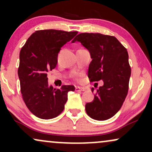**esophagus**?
Wrapping results in <instances>:
<instances>
[{
    "mask_svg": "<svg viewBox=\"0 0 152 152\" xmlns=\"http://www.w3.org/2000/svg\"><path fill=\"white\" fill-rule=\"evenodd\" d=\"M76 91H84L85 88L83 87H79V86H76V88H75Z\"/></svg>",
    "mask_w": 152,
    "mask_h": 152,
    "instance_id": "1",
    "label": "esophagus"
}]
</instances>
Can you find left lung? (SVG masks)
I'll return each mask as SVG.
<instances>
[{"label":"left lung","instance_id":"8db88e82","mask_svg":"<svg viewBox=\"0 0 152 152\" xmlns=\"http://www.w3.org/2000/svg\"><path fill=\"white\" fill-rule=\"evenodd\" d=\"M90 52L88 76L90 81L103 80L94 101L85 109L91 118L104 121L114 116L121 109L129 90L131 67L126 48L112 36L81 33L74 38ZM94 88H91L94 92Z\"/></svg>","mask_w":152,"mask_h":152}]
</instances>
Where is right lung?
Listing matches in <instances>:
<instances>
[{"label": "right lung", "mask_w": 152, "mask_h": 152, "mask_svg": "<svg viewBox=\"0 0 152 152\" xmlns=\"http://www.w3.org/2000/svg\"><path fill=\"white\" fill-rule=\"evenodd\" d=\"M77 34L53 29L36 31L20 50L18 69L20 91L28 109L38 118L58 116L64 111L68 92L75 90L72 85H63L60 89L49 86L47 73L56 66L61 48Z\"/></svg>", "instance_id": "obj_1"}]
</instances>
